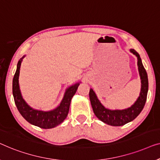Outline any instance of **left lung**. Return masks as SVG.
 <instances>
[{
  "mask_svg": "<svg viewBox=\"0 0 160 160\" xmlns=\"http://www.w3.org/2000/svg\"><path fill=\"white\" fill-rule=\"evenodd\" d=\"M130 51L137 57L139 75H140L141 82L140 95L137 98L136 102L131 107L122 110H111L107 109L101 103L93 89H90L89 97L94 114L101 121L112 126H122L133 120L142 111L146 101H147L148 88L147 71L143 67L141 58L138 53L134 49H130Z\"/></svg>",
  "mask_w": 160,
  "mask_h": 160,
  "instance_id": "left-lung-1",
  "label": "left lung"
}]
</instances>
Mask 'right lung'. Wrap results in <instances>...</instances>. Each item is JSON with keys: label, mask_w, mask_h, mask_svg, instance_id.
<instances>
[{"label": "right lung", "mask_w": 160, "mask_h": 160, "mask_svg": "<svg viewBox=\"0 0 160 160\" xmlns=\"http://www.w3.org/2000/svg\"><path fill=\"white\" fill-rule=\"evenodd\" d=\"M24 57L25 56L20 58L18 62L17 71L13 78L12 91L15 104L19 113L30 124L38 126L40 128H43V129L55 128L66 119L69 112L72 98L77 91L80 82L75 83V85L69 87L66 90L62 101L61 102L59 106H58L56 109L48 112L33 109L30 107L22 98L19 89V76L20 67H21L22 58Z\"/></svg>", "instance_id": "1"}]
</instances>
